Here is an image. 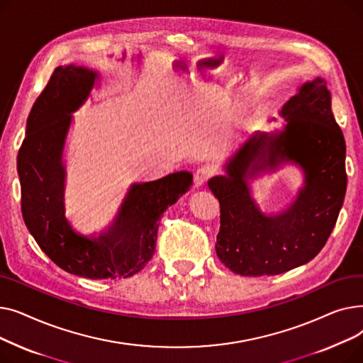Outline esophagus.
<instances>
[{
  "mask_svg": "<svg viewBox=\"0 0 363 363\" xmlns=\"http://www.w3.org/2000/svg\"><path fill=\"white\" fill-rule=\"evenodd\" d=\"M215 174V169L212 166H201L194 172V185L201 186L208 178Z\"/></svg>",
  "mask_w": 363,
  "mask_h": 363,
  "instance_id": "1",
  "label": "esophagus"
}]
</instances>
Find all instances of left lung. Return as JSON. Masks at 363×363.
Listing matches in <instances>:
<instances>
[{
  "label": "left lung",
  "instance_id": "left-lung-1",
  "mask_svg": "<svg viewBox=\"0 0 363 363\" xmlns=\"http://www.w3.org/2000/svg\"><path fill=\"white\" fill-rule=\"evenodd\" d=\"M279 116L281 129L252 133L223 164L225 174L207 184L220 204L216 255L242 277L278 275L311 262L333 233L346 196V141L325 79L303 82ZM284 164L302 170L303 185L285 211L266 214L250 181Z\"/></svg>",
  "mask_w": 363,
  "mask_h": 363
}]
</instances>
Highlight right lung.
Listing matches in <instances>:
<instances>
[{
    "instance_id": "1",
    "label": "right lung",
    "mask_w": 363,
    "mask_h": 363,
    "mask_svg": "<svg viewBox=\"0 0 363 363\" xmlns=\"http://www.w3.org/2000/svg\"><path fill=\"white\" fill-rule=\"evenodd\" d=\"M101 74L85 66H59L33 103L17 155L22 215L41 250L69 274L89 279L128 278L155 255L159 220L193 185L186 170L133 182L111 225L99 235L76 231L66 218L63 152L72 114L89 99Z\"/></svg>"
}]
</instances>
